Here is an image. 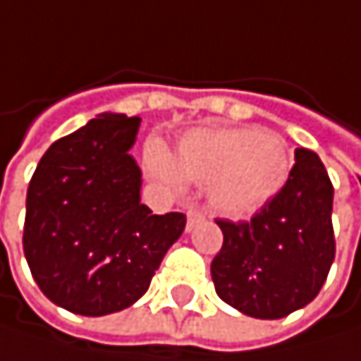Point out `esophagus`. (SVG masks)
I'll return each mask as SVG.
<instances>
[{
  "label": "esophagus",
  "mask_w": 361,
  "mask_h": 361,
  "mask_svg": "<svg viewBox=\"0 0 361 361\" xmlns=\"http://www.w3.org/2000/svg\"><path fill=\"white\" fill-rule=\"evenodd\" d=\"M188 221H186V229L190 231V229H195L201 221H203V214L199 212V210H188Z\"/></svg>",
  "instance_id": "esophagus-1"
}]
</instances>
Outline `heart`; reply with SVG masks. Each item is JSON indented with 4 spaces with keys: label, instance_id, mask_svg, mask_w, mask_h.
Wrapping results in <instances>:
<instances>
[{
    "label": "heart",
    "instance_id": "obj_1",
    "mask_svg": "<svg viewBox=\"0 0 361 361\" xmlns=\"http://www.w3.org/2000/svg\"><path fill=\"white\" fill-rule=\"evenodd\" d=\"M147 164L166 186L205 184L214 210L245 216L286 186L293 158L281 138L259 128H203L179 140L173 158L149 145Z\"/></svg>",
    "mask_w": 361,
    "mask_h": 361
}]
</instances>
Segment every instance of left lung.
<instances>
[{
    "mask_svg": "<svg viewBox=\"0 0 361 361\" xmlns=\"http://www.w3.org/2000/svg\"><path fill=\"white\" fill-rule=\"evenodd\" d=\"M334 186L314 151L297 149L286 186L251 221H223L212 259L216 295L238 312L273 321L316 299L336 257Z\"/></svg>",
    "mask_w": 361,
    "mask_h": 361,
    "instance_id": "1",
    "label": "left lung"
}]
</instances>
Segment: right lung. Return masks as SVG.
I'll use <instances>...</instances> for the list:
<instances>
[{
	"label": "right lung",
	"mask_w": 361,
	"mask_h": 361,
	"mask_svg": "<svg viewBox=\"0 0 361 361\" xmlns=\"http://www.w3.org/2000/svg\"><path fill=\"white\" fill-rule=\"evenodd\" d=\"M138 116L104 112L56 140L25 201L23 253L43 295L82 316L136 303L182 235V212L151 214L130 156Z\"/></svg>",
	"instance_id": "obj_1"
}]
</instances>
